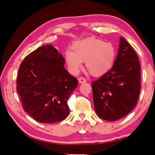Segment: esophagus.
<instances>
[{"mask_svg":"<svg viewBox=\"0 0 155 155\" xmlns=\"http://www.w3.org/2000/svg\"><path fill=\"white\" fill-rule=\"evenodd\" d=\"M78 82H79L80 83H84L87 82V80L85 79V78L81 77L78 78Z\"/></svg>","mask_w":155,"mask_h":155,"instance_id":"34e87169","label":"esophagus"}]
</instances>
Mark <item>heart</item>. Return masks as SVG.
Wrapping results in <instances>:
<instances>
[{"mask_svg":"<svg viewBox=\"0 0 155 155\" xmlns=\"http://www.w3.org/2000/svg\"><path fill=\"white\" fill-rule=\"evenodd\" d=\"M72 50L66 51L64 58L70 71L74 74L81 68L82 61H85L90 74L102 76L110 70L116 57L113 45L93 37L74 42Z\"/></svg>","mask_w":155,"mask_h":155,"instance_id":"1","label":"heart"}]
</instances>
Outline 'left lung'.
Segmentation results:
<instances>
[{"instance_id": "obj_1", "label": "left lung", "mask_w": 155, "mask_h": 155, "mask_svg": "<svg viewBox=\"0 0 155 155\" xmlns=\"http://www.w3.org/2000/svg\"><path fill=\"white\" fill-rule=\"evenodd\" d=\"M95 110L101 119L114 121L126 116L138 100L140 64L136 53L123 37L112 68L91 83Z\"/></svg>"}]
</instances>
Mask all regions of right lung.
Segmentation results:
<instances>
[{
	"instance_id": "obj_1",
	"label": "right lung",
	"mask_w": 155,
	"mask_h": 155,
	"mask_svg": "<svg viewBox=\"0 0 155 155\" xmlns=\"http://www.w3.org/2000/svg\"><path fill=\"white\" fill-rule=\"evenodd\" d=\"M64 58L52 45H46L28 55L19 66L17 92L25 111L39 123L65 119L68 100L78 80L64 67Z\"/></svg>"
}]
</instances>
